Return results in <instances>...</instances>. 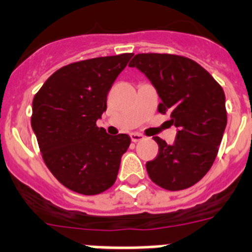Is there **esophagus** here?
I'll list each match as a JSON object with an SVG mask.
<instances>
[{"instance_id": "34e87169", "label": "esophagus", "mask_w": 252, "mask_h": 252, "mask_svg": "<svg viewBox=\"0 0 252 252\" xmlns=\"http://www.w3.org/2000/svg\"><path fill=\"white\" fill-rule=\"evenodd\" d=\"M130 139H132V141H133V143H139V141L144 140V136L140 133H132L130 134Z\"/></svg>"}]
</instances>
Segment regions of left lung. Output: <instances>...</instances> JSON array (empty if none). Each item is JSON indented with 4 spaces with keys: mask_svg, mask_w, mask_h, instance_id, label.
Listing matches in <instances>:
<instances>
[{
    "mask_svg": "<svg viewBox=\"0 0 252 252\" xmlns=\"http://www.w3.org/2000/svg\"><path fill=\"white\" fill-rule=\"evenodd\" d=\"M129 67L147 75L161 97L158 112L178 128L174 144L155 136L156 158L147 162L149 178L162 189H188L210 170L220 149L227 112L224 92L202 66L174 54H137Z\"/></svg>",
    "mask_w": 252,
    "mask_h": 252,
    "instance_id": "1",
    "label": "left lung"
}]
</instances>
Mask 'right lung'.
Segmentation results:
<instances>
[{
  "label": "right lung",
  "instance_id": "1",
  "mask_svg": "<svg viewBox=\"0 0 252 252\" xmlns=\"http://www.w3.org/2000/svg\"><path fill=\"white\" fill-rule=\"evenodd\" d=\"M133 54L99 57L63 66L32 99V126L42 158L62 185L79 194H100L115 184L129 134L105 133L96 120L107 95Z\"/></svg>",
  "mask_w": 252,
  "mask_h": 252
}]
</instances>
